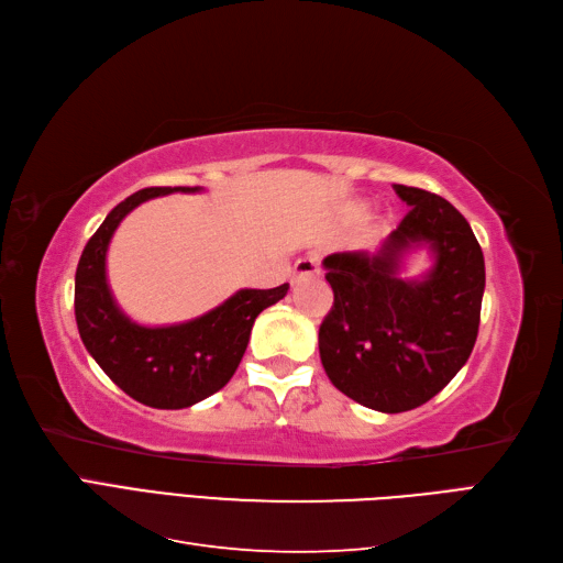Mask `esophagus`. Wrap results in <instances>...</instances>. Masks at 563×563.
Here are the masks:
<instances>
[{
	"label": "esophagus",
	"instance_id": "1",
	"mask_svg": "<svg viewBox=\"0 0 563 563\" xmlns=\"http://www.w3.org/2000/svg\"><path fill=\"white\" fill-rule=\"evenodd\" d=\"M314 275H319V261L314 258V255H308V258H300L294 265V282L305 279V277H314Z\"/></svg>",
	"mask_w": 563,
	"mask_h": 563
}]
</instances>
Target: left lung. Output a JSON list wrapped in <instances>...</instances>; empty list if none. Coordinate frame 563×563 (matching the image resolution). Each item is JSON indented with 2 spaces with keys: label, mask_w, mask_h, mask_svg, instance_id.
<instances>
[{
  "label": "left lung",
  "mask_w": 563,
  "mask_h": 563,
  "mask_svg": "<svg viewBox=\"0 0 563 563\" xmlns=\"http://www.w3.org/2000/svg\"><path fill=\"white\" fill-rule=\"evenodd\" d=\"M411 211L376 253L323 258L333 308L319 327L329 380L366 408L401 413L430 401L470 360L486 286L479 242L453 203L395 185ZM428 245L435 265L422 280L400 277L408 250Z\"/></svg>",
  "instance_id": "left-lung-1"
}]
</instances>
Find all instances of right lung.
<instances>
[{
    "label": "right lung",
    "instance_id": "obj_1",
    "mask_svg": "<svg viewBox=\"0 0 563 563\" xmlns=\"http://www.w3.org/2000/svg\"><path fill=\"white\" fill-rule=\"evenodd\" d=\"M201 187H145L108 213L84 246L75 275V317L84 347L129 397L152 408H187L223 389L240 366L253 321L279 302L288 284L242 288L216 310L176 327H141L117 308L106 255L117 225L139 203Z\"/></svg>",
    "mask_w": 563,
    "mask_h": 563
}]
</instances>
